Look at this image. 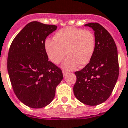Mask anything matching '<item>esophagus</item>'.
Returning a JSON list of instances; mask_svg holds the SVG:
<instances>
[{"label":"esophagus","mask_w":128,"mask_h":128,"mask_svg":"<svg viewBox=\"0 0 128 128\" xmlns=\"http://www.w3.org/2000/svg\"><path fill=\"white\" fill-rule=\"evenodd\" d=\"M62 73H63V75H64V76H65V75H66V74L68 73V72L66 71V70H62Z\"/></svg>","instance_id":"34e87169"}]
</instances>
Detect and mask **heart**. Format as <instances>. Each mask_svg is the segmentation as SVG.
I'll use <instances>...</instances> for the list:
<instances>
[{"instance_id":"1","label":"heart","mask_w":128,"mask_h":128,"mask_svg":"<svg viewBox=\"0 0 128 128\" xmlns=\"http://www.w3.org/2000/svg\"><path fill=\"white\" fill-rule=\"evenodd\" d=\"M96 50L95 36L90 30L67 27L58 30L54 40L45 42V50L48 58L58 64L67 57L62 67L73 70L78 64L83 66L90 63Z\"/></svg>"}]
</instances>
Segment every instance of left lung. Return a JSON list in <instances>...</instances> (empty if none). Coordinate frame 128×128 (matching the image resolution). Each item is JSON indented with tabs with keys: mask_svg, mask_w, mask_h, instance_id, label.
<instances>
[{
	"mask_svg": "<svg viewBox=\"0 0 128 128\" xmlns=\"http://www.w3.org/2000/svg\"><path fill=\"white\" fill-rule=\"evenodd\" d=\"M94 30L96 50L90 63L76 71L74 94L90 106L104 102L112 94L119 76L117 46L109 32L98 23L86 24Z\"/></svg>",
	"mask_w": 128,
	"mask_h": 128,
	"instance_id": "left-lung-1",
	"label": "left lung"
}]
</instances>
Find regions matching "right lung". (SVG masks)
Masks as SVG:
<instances>
[{
    "instance_id": "1",
    "label": "right lung",
    "mask_w": 128,
    "mask_h": 128,
    "mask_svg": "<svg viewBox=\"0 0 128 128\" xmlns=\"http://www.w3.org/2000/svg\"><path fill=\"white\" fill-rule=\"evenodd\" d=\"M56 25L32 22L14 38L7 58V70L16 96L24 104L40 108L54 98L63 78L62 70L48 60L45 39Z\"/></svg>"
}]
</instances>
